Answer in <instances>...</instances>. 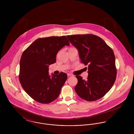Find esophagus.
I'll return each instance as SVG.
<instances>
[{
    "instance_id": "34e87169",
    "label": "esophagus",
    "mask_w": 134,
    "mask_h": 134,
    "mask_svg": "<svg viewBox=\"0 0 134 134\" xmlns=\"http://www.w3.org/2000/svg\"><path fill=\"white\" fill-rule=\"evenodd\" d=\"M67 75H68V76H73L72 74H71L70 73H68Z\"/></svg>"
}]
</instances>
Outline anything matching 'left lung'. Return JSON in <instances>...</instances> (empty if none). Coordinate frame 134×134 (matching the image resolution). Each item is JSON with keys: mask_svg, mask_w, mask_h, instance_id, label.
<instances>
[{"mask_svg": "<svg viewBox=\"0 0 134 134\" xmlns=\"http://www.w3.org/2000/svg\"><path fill=\"white\" fill-rule=\"evenodd\" d=\"M76 48L81 62L88 65L87 80L76 76L75 90L83 99L92 102L101 98L115 83L116 76L115 56L112 49L100 37L92 34L67 36Z\"/></svg>", "mask_w": 134, "mask_h": 134, "instance_id": "left-lung-1", "label": "left lung"}]
</instances>
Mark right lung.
I'll return each mask as SVG.
<instances>
[{"label":"right lung","instance_id":"add662e5","mask_svg":"<svg viewBox=\"0 0 134 134\" xmlns=\"http://www.w3.org/2000/svg\"><path fill=\"white\" fill-rule=\"evenodd\" d=\"M70 44L65 36L50 37L35 40L21 55L19 80L26 93L37 102L47 104L59 96L67 75H49V66L56 61L58 52Z\"/></svg>","mask_w":134,"mask_h":134}]
</instances>
